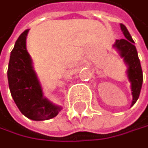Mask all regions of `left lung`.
<instances>
[{"label":"left lung","instance_id":"8db88e82","mask_svg":"<svg viewBox=\"0 0 148 148\" xmlns=\"http://www.w3.org/2000/svg\"><path fill=\"white\" fill-rule=\"evenodd\" d=\"M121 29L124 35L123 39H117L114 44V47L117 48L120 51L121 56L123 57L126 64L128 65L127 75L131 82V89H132L133 102L132 106L138 99L140 91L143 84V72L141 64L138 58L136 48L134 45V40L131 37L129 31L124 25L121 24Z\"/></svg>","mask_w":148,"mask_h":148}]
</instances>
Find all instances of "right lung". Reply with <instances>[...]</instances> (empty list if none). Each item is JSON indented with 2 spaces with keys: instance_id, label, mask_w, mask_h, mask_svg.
<instances>
[{
  "instance_id": "obj_1",
  "label": "right lung",
  "mask_w": 148,
  "mask_h": 148,
  "mask_svg": "<svg viewBox=\"0 0 148 148\" xmlns=\"http://www.w3.org/2000/svg\"><path fill=\"white\" fill-rule=\"evenodd\" d=\"M27 33L28 29L19 36L11 52L7 71L9 88L16 106L25 117L34 121L49 120L57 116L61 108L43 97L25 46Z\"/></svg>"
}]
</instances>
